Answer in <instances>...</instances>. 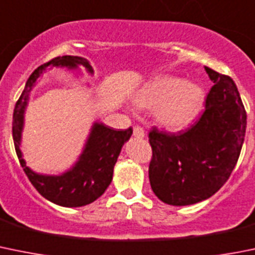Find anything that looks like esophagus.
Masks as SVG:
<instances>
[{
  "instance_id": "1",
  "label": "esophagus",
  "mask_w": 255,
  "mask_h": 255,
  "mask_svg": "<svg viewBox=\"0 0 255 255\" xmlns=\"http://www.w3.org/2000/svg\"><path fill=\"white\" fill-rule=\"evenodd\" d=\"M133 135H134L135 138H141V139L144 138V130H143V128L138 127V126L133 128Z\"/></svg>"
}]
</instances>
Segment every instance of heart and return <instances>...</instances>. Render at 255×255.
<instances>
[{
  "mask_svg": "<svg viewBox=\"0 0 255 255\" xmlns=\"http://www.w3.org/2000/svg\"><path fill=\"white\" fill-rule=\"evenodd\" d=\"M204 88L182 78H157L146 83L132 95L139 109H154L158 125L170 130H180L191 125L205 104Z\"/></svg>",
  "mask_w": 255,
  "mask_h": 255,
  "instance_id": "obj_1",
  "label": "heart"
}]
</instances>
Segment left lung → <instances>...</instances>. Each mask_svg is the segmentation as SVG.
<instances>
[{
	"label": "left lung",
	"mask_w": 255,
	"mask_h": 255,
	"mask_svg": "<svg viewBox=\"0 0 255 255\" xmlns=\"http://www.w3.org/2000/svg\"><path fill=\"white\" fill-rule=\"evenodd\" d=\"M214 87L205 112L184 132H149V184L154 195L173 206L213 196L234 170L246 137L247 113L233 79L206 68Z\"/></svg>",
	"instance_id": "1"
}]
</instances>
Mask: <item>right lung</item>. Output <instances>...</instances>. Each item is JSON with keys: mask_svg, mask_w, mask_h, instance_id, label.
Masks as SVG:
<instances>
[{"mask_svg": "<svg viewBox=\"0 0 255 255\" xmlns=\"http://www.w3.org/2000/svg\"><path fill=\"white\" fill-rule=\"evenodd\" d=\"M54 68L75 70L78 73H82L80 68H84L88 74H94L89 61L82 56H59L39 66L26 82L25 89L13 111V143L26 176L45 199L64 208H79L101 197L111 185L114 165L122 151L123 144L130 138L133 130L132 128L114 129L103 122L94 121L82 152L68 170L59 175H46L31 170L23 158L21 149L26 108L30 101V93L35 85L41 80L42 75L47 70Z\"/></svg>", "mask_w": 255, "mask_h": 255, "instance_id": "right-lung-1", "label": "right lung"}]
</instances>
